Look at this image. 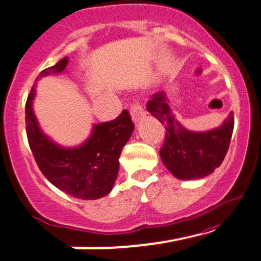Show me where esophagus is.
Masks as SVG:
<instances>
[{"label":"esophagus","instance_id":"34e87169","mask_svg":"<svg viewBox=\"0 0 261 261\" xmlns=\"http://www.w3.org/2000/svg\"><path fill=\"white\" fill-rule=\"evenodd\" d=\"M143 116H144V113H143L142 108L139 106H133V108H131V118H133L134 123H138L143 118Z\"/></svg>","mask_w":261,"mask_h":261}]
</instances>
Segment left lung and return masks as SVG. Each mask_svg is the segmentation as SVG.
I'll return each mask as SVG.
<instances>
[{
  "label": "left lung",
  "mask_w": 261,
  "mask_h": 261,
  "mask_svg": "<svg viewBox=\"0 0 261 261\" xmlns=\"http://www.w3.org/2000/svg\"><path fill=\"white\" fill-rule=\"evenodd\" d=\"M147 104L148 112L166 128L160 155L175 177L180 180L201 179L220 166L229 148L234 127L232 112L219 127L208 131H191L177 121L170 107L167 92L153 94Z\"/></svg>",
  "instance_id": "obj_1"
}]
</instances>
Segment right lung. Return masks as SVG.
I'll use <instances>...</instances> for the list:
<instances>
[{
	"label": "right lung",
	"mask_w": 261,
	"mask_h": 261,
	"mask_svg": "<svg viewBox=\"0 0 261 261\" xmlns=\"http://www.w3.org/2000/svg\"><path fill=\"white\" fill-rule=\"evenodd\" d=\"M68 58L42 70L36 79L64 73ZM25 104L27 136L32 153L46 179L64 193L80 199H97L111 193L119 169V155L134 131L127 111L111 122L94 125L91 134L77 147H63L46 135L33 111L36 86Z\"/></svg>",
	"instance_id": "right-lung-1"
}]
</instances>
